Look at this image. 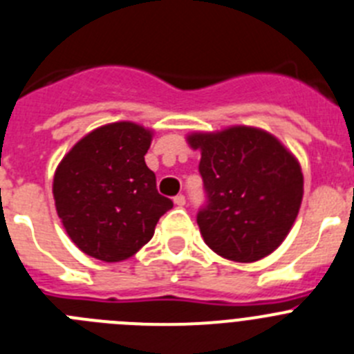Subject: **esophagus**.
Returning a JSON list of instances; mask_svg holds the SVG:
<instances>
[{
    "mask_svg": "<svg viewBox=\"0 0 354 354\" xmlns=\"http://www.w3.org/2000/svg\"><path fill=\"white\" fill-rule=\"evenodd\" d=\"M174 202H175V205H179V207H184V205H186V196H184V195H177L174 198Z\"/></svg>",
    "mask_w": 354,
    "mask_h": 354,
    "instance_id": "obj_1",
    "label": "esophagus"
}]
</instances>
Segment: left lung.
Here are the masks:
<instances>
[{
  "label": "left lung",
  "instance_id": "1",
  "mask_svg": "<svg viewBox=\"0 0 354 354\" xmlns=\"http://www.w3.org/2000/svg\"><path fill=\"white\" fill-rule=\"evenodd\" d=\"M202 150L205 202L196 212L204 241L218 255L253 262L289 234L303 196L298 161L274 136L253 127L192 134Z\"/></svg>",
  "mask_w": 354,
  "mask_h": 354
}]
</instances>
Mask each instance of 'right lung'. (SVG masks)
I'll list each match as a JSON object with an SVG mask.
<instances>
[{
  "label": "right lung",
  "instance_id": "add662e5",
  "mask_svg": "<svg viewBox=\"0 0 354 354\" xmlns=\"http://www.w3.org/2000/svg\"><path fill=\"white\" fill-rule=\"evenodd\" d=\"M152 134L117 122L86 134L56 168V211L74 245L104 262L131 257L147 245L174 202L158 193L145 165Z\"/></svg>",
  "mask_w": 354,
  "mask_h": 354
}]
</instances>
